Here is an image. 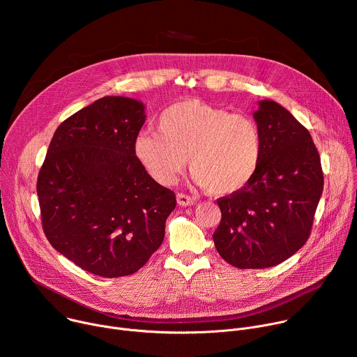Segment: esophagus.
<instances>
[{"label": "esophagus", "mask_w": 357, "mask_h": 357, "mask_svg": "<svg viewBox=\"0 0 357 357\" xmlns=\"http://www.w3.org/2000/svg\"><path fill=\"white\" fill-rule=\"evenodd\" d=\"M176 202L181 206H192L195 203V199L186 193H176Z\"/></svg>", "instance_id": "obj_1"}]
</instances>
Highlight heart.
<instances>
[{
    "label": "heart",
    "mask_w": 357,
    "mask_h": 357,
    "mask_svg": "<svg viewBox=\"0 0 357 357\" xmlns=\"http://www.w3.org/2000/svg\"><path fill=\"white\" fill-rule=\"evenodd\" d=\"M157 131L137 135L134 155L161 185L175 182L186 158L195 181L218 196L241 190L259 171L264 141L250 116L183 100L161 113Z\"/></svg>",
    "instance_id": "heart-1"
}]
</instances>
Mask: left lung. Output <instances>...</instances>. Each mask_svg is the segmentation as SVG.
Wrapping results in <instances>:
<instances>
[{
	"label": "left lung",
	"instance_id": "obj_1",
	"mask_svg": "<svg viewBox=\"0 0 357 357\" xmlns=\"http://www.w3.org/2000/svg\"><path fill=\"white\" fill-rule=\"evenodd\" d=\"M263 132L259 171L241 190L218 199V252L237 268L274 267L310 238L324 190L319 152L310 131L273 100L254 113Z\"/></svg>",
	"mask_w": 357,
	"mask_h": 357
}]
</instances>
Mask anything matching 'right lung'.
<instances>
[{
    "instance_id": "1",
    "label": "right lung",
    "mask_w": 357,
    "mask_h": 357,
    "mask_svg": "<svg viewBox=\"0 0 357 357\" xmlns=\"http://www.w3.org/2000/svg\"><path fill=\"white\" fill-rule=\"evenodd\" d=\"M144 105L107 96L66 119L40 167L42 229L55 250L94 275L137 273L164 241L175 193L134 155Z\"/></svg>"
}]
</instances>
